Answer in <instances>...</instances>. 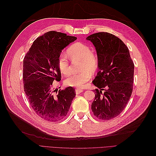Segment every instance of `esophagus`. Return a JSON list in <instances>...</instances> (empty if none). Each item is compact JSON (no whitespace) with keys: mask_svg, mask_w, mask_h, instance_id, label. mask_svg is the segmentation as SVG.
Wrapping results in <instances>:
<instances>
[{"mask_svg":"<svg viewBox=\"0 0 156 156\" xmlns=\"http://www.w3.org/2000/svg\"><path fill=\"white\" fill-rule=\"evenodd\" d=\"M83 92V90L81 89V88H77L76 90H75V92H76L77 94H79Z\"/></svg>","mask_w":156,"mask_h":156,"instance_id":"esophagus-1","label":"esophagus"}]
</instances>
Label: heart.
<instances>
[{
  "mask_svg": "<svg viewBox=\"0 0 156 156\" xmlns=\"http://www.w3.org/2000/svg\"><path fill=\"white\" fill-rule=\"evenodd\" d=\"M67 54L72 61H81L80 69L82 72L71 75L65 80V84L69 87H83L91 77L90 72H95L98 68L97 56L91 51L90 46L79 42L71 45L67 50ZM68 56L62 53L60 55L58 60L59 69L64 75H68L71 73V62Z\"/></svg>",
  "mask_w": 156,
  "mask_h": 156,
  "instance_id": "obj_1",
  "label": "heart"
}]
</instances>
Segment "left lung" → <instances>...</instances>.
<instances>
[{"label": "left lung", "instance_id": "left-lung-1", "mask_svg": "<svg viewBox=\"0 0 156 156\" xmlns=\"http://www.w3.org/2000/svg\"><path fill=\"white\" fill-rule=\"evenodd\" d=\"M95 46L99 72L93 84L95 98L91 108L98 119L109 120L123 111L133 87L134 63L125 44L108 32H98L87 38Z\"/></svg>", "mask_w": 156, "mask_h": 156}]
</instances>
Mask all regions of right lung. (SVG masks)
<instances>
[{
    "instance_id": "add662e5",
    "label": "right lung",
    "mask_w": 156,
    "mask_h": 156,
    "mask_svg": "<svg viewBox=\"0 0 156 156\" xmlns=\"http://www.w3.org/2000/svg\"><path fill=\"white\" fill-rule=\"evenodd\" d=\"M77 40L64 33L49 31L33 42L23 60V88L32 109L41 119L56 122L67 115L75 90L69 87L58 94L53 81H60L58 60L61 51Z\"/></svg>"
}]
</instances>
